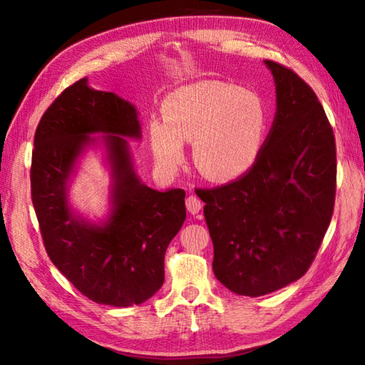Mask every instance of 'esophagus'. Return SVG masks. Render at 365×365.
<instances>
[{
  "label": "esophagus",
  "instance_id": "obj_1",
  "mask_svg": "<svg viewBox=\"0 0 365 365\" xmlns=\"http://www.w3.org/2000/svg\"><path fill=\"white\" fill-rule=\"evenodd\" d=\"M201 207H202V202L200 201V197H196V196H188L187 197V209H188V212L190 214H197L201 211Z\"/></svg>",
  "mask_w": 365,
  "mask_h": 365
}]
</instances>
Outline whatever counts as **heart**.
Returning <instances> with one entry per match:
<instances>
[{"label":"heart","instance_id":"1","mask_svg":"<svg viewBox=\"0 0 365 365\" xmlns=\"http://www.w3.org/2000/svg\"><path fill=\"white\" fill-rule=\"evenodd\" d=\"M163 117L150 123L158 168L174 174L185 160L183 143H193L196 169L214 182L245 175L257 160L267 133L261 98L220 80H201L175 90L165 98Z\"/></svg>","mask_w":365,"mask_h":365}]
</instances>
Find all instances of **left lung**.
Here are the masks:
<instances>
[{"label": "left lung", "mask_w": 365, "mask_h": 365, "mask_svg": "<svg viewBox=\"0 0 365 365\" xmlns=\"http://www.w3.org/2000/svg\"><path fill=\"white\" fill-rule=\"evenodd\" d=\"M277 110L255 165L222 187L196 190L214 245V275L230 292L264 296L306 274L331 220L335 135L311 86L264 61Z\"/></svg>", "instance_id": "left-lung-1"}]
</instances>
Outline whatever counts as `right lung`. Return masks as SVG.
Masks as SVG:
<instances>
[{
  "label": "right lung",
  "instance_id": "1",
  "mask_svg": "<svg viewBox=\"0 0 365 365\" xmlns=\"http://www.w3.org/2000/svg\"><path fill=\"white\" fill-rule=\"evenodd\" d=\"M95 133L103 137H89ZM127 138H141L133 104L82 78L43 114L30 169L49 259L86 298L115 307L141 304L163 287L165 250L187 217L183 190L158 191L140 180ZM98 140L113 183L110 215L96 225L71 211L66 187L78 158Z\"/></svg>",
  "mask_w": 365,
  "mask_h": 365
}]
</instances>
